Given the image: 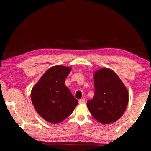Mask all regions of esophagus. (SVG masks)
I'll return each mask as SVG.
<instances>
[{
  "label": "esophagus",
  "mask_w": 151,
  "mask_h": 151,
  "mask_svg": "<svg viewBox=\"0 0 151 151\" xmlns=\"http://www.w3.org/2000/svg\"><path fill=\"white\" fill-rule=\"evenodd\" d=\"M84 103H85V99L84 98L80 99V100H79V104H84Z\"/></svg>",
  "instance_id": "1"
}]
</instances>
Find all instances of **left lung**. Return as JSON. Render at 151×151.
Returning <instances> with one entry per match:
<instances>
[{
  "mask_svg": "<svg viewBox=\"0 0 151 151\" xmlns=\"http://www.w3.org/2000/svg\"><path fill=\"white\" fill-rule=\"evenodd\" d=\"M95 95L87 106L92 116L102 124L117 121L126 110L129 92L118 75L110 69L102 68L94 73Z\"/></svg>",
  "mask_w": 151,
  "mask_h": 151,
  "instance_id": "8db88e82",
  "label": "left lung"
}]
</instances>
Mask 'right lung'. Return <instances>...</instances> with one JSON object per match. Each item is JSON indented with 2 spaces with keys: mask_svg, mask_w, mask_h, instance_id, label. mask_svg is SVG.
<instances>
[{
  "mask_svg": "<svg viewBox=\"0 0 151 151\" xmlns=\"http://www.w3.org/2000/svg\"><path fill=\"white\" fill-rule=\"evenodd\" d=\"M70 70V67H51L32 89L30 97L35 110L50 123L57 124L65 119L78 104V100L65 84Z\"/></svg>",
  "mask_w": 151,
  "mask_h": 151,
  "instance_id": "1",
  "label": "right lung"
}]
</instances>
